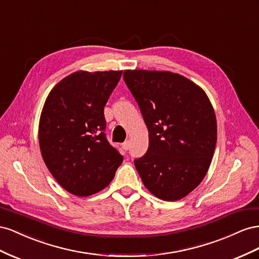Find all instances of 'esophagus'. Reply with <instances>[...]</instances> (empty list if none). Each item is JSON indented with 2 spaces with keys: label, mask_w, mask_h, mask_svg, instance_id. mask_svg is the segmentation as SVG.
Listing matches in <instances>:
<instances>
[{
  "label": "esophagus",
  "mask_w": 259,
  "mask_h": 259,
  "mask_svg": "<svg viewBox=\"0 0 259 259\" xmlns=\"http://www.w3.org/2000/svg\"><path fill=\"white\" fill-rule=\"evenodd\" d=\"M129 147H130V142H129V141H125V142L122 143V149H123L124 151L129 150Z\"/></svg>",
  "instance_id": "obj_1"
}]
</instances>
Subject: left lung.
Listing matches in <instances>:
<instances>
[{
    "label": "left lung",
    "mask_w": 259,
    "mask_h": 259,
    "mask_svg": "<svg viewBox=\"0 0 259 259\" xmlns=\"http://www.w3.org/2000/svg\"><path fill=\"white\" fill-rule=\"evenodd\" d=\"M149 129V149L135 165L145 188L162 201L187 196L207 174L217 141L215 110L203 89L179 73L124 70Z\"/></svg>",
    "instance_id": "left-lung-1"
}]
</instances>
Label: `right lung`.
<instances>
[{"mask_svg":"<svg viewBox=\"0 0 259 259\" xmlns=\"http://www.w3.org/2000/svg\"><path fill=\"white\" fill-rule=\"evenodd\" d=\"M122 70H79L49 93L39 121L42 158L52 176L69 193H98L114 179L123 160L110 145L104 106Z\"/></svg>","mask_w":259,"mask_h":259,"instance_id":"1","label":"right lung"}]
</instances>
